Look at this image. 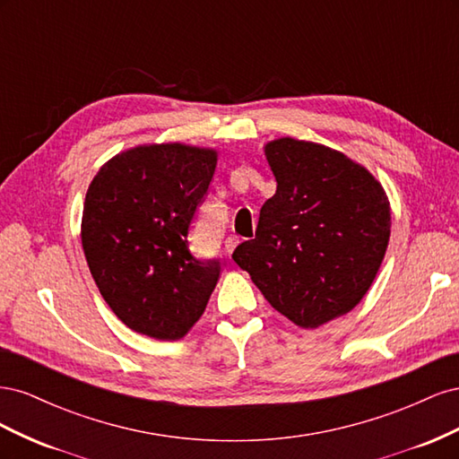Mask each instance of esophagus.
Returning a JSON list of instances; mask_svg holds the SVG:
<instances>
[{"mask_svg":"<svg viewBox=\"0 0 459 459\" xmlns=\"http://www.w3.org/2000/svg\"><path fill=\"white\" fill-rule=\"evenodd\" d=\"M239 245V238L238 235H230V238H226V253L231 255L235 251V247Z\"/></svg>","mask_w":459,"mask_h":459,"instance_id":"obj_1","label":"esophagus"}]
</instances>
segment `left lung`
Wrapping results in <instances>:
<instances>
[{"label":"left lung","instance_id":"1","mask_svg":"<svg viewBox=\"0 0 459 459\" xmlns=\"http://www.w3.org/2000/svg\"><path fill=\"white\" fill-rule=\"evenodd\" d=\"M216 164V149L145 143L118 152L91 179L82 248L101 297L135 333L184 339L206 308L220 262L193 258L187 231Z\"/></svg>","mask_w":459,"mask_h":459}]
</instances>
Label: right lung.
Returning <instances> with one entry per match:
<instances>
[{
	"label": "right lung",
	"mask_w": 459,
	"mask_h": 459,
	"mask_svg": "<svg viewBox=\"0 0 459 459\" xmlns=\"http://www.w3.org/2000/svg\"><path fill=\"white\" fill-rule=\"evenodd\" d=\"M264 155L275 195L233 260L277 312L316 329L369 290L391 238V203L375 176L337 149L277 137Z\"/></svg>",
	"instance_id": "right-lung-1"
}]
</instances>
